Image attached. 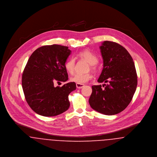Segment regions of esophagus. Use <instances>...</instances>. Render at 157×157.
<instances>
[{"instance_id":"obj_1","label":"esophagus","mask_w":157,"mask_h":157,"mask_svg":"<svg viewBox=\"0 0 157 157\" xmlns=\"http://www.w3.org/2000/svg\"><path fill=\"white\" fill-rule=\"evenodd\" d=\"M76 87L78 88H82V87H84V84H78V83H76Z\"/></svg>"}]
</instances>
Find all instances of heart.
Masks as SVG:
<instances>
[{"label":"heart","mask_w":157,"mask_h":157,"mask_svg":"<svg viewBox=\"0 0 157 157\" xmlns=\"http://www.w3.org/2000/svg\"><path fill=\"white\" fill-rule=\"evenodd\" d=\"M78 56L86 60L87 62L91 64V67L92 69H95V66L98 63V57L93 53L89 51H83L78 53ZM75 59L74 58H70L68 59L65 64H64V67L66 70L70 74H72L74 72L75 68ZM92 78V75L90 73H76L74 75H73L70 78V80L72 82L78 83V84H84L88 82L89 80H90Z\"/></svg>","instance_id":"obj_1"}]
</instances>
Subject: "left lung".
<instances>
[{"mask_svg":"<svg viewBox=\"0 0 157 157\" xmlns=\"http://www.w3.org/2000/svg\"><path fill=\"white\" fill-rule=\"evenodd\" d=\"M104 67L98 80L106 85L93 86L88 100L95 111L114 115L131 102L137 86V75L131 55L121 44L105 41L100 46Z\"/></svg>","mask_w":157,"mask_h":157,"instance_id":"1","label":"left lung"}]
</instances>
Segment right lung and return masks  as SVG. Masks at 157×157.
<instances>
[{
	"mask_svg": "<svg viewBox=\"0 0 157 157\" xmlns=\"http://www.w3.org/2000/svg\"><path fill=\"white\" fill-rule=\"evenodd\" d=\"M70 53L67 46L46 45L36 49L29 57L21 84L27 103L36 114L51 117L69 109L68 96L76 90L75 82L56 87L54 83L68 80L64 64Z\"/></svg>",
	"mask_w": 157,
	"mask_h": 157,
	"instance_id": "right-lung-1",
	"label": "right lung"
}]
</instances>
